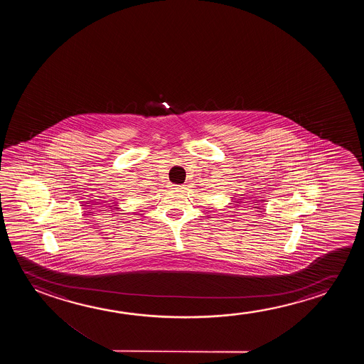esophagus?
<instances>
[{
  "label": "esophagus",
  "mask_w": 364,
  "mask_h": 364,
  "mask_svg": "<svg viewBox=\"0 0 364 364\" xmlns=\"http://www.w3.org/2000/svg\"><path fill=\"white\" fill-rule=\"evenodd\" d=\"M171 189L176 190V191H183L184 190V186L183 185H173V188Z\"/></svg>",
  "instance_id": "1"
}]
</instances>
